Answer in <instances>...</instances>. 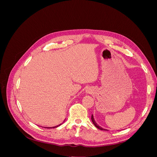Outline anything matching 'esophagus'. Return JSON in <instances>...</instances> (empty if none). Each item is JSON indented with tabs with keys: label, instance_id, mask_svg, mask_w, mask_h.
<instances>
[{
	"label": "esophagus",
	"instance_id": "esophagus-1",
	"mask_svg": "<svg viewBox=\"0 0 157 157\" xmlns=\"http://www.w3.org/2000/svg\"><path fill=\"white\" fill-rule=\"evenodd\" d=\"M86 92H87V93H89V94L92 93V90H89V89H88V90H86Z\"/></svg>",
	"mask_w": 157,
	"mask_h": 157
}]
</instances>
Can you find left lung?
Segmentation results:
<instances>
[{
	"instance_id": "1",
	"label": "left lung",
	"mask_w": 157,
	"mask_h": 157,
	"mask_svg": "<svg viewBox=\"0 0 157 157\" xmlns=\"http://www.w3.org/2000/svg\"><path fill=\"white\" fill-rule=\"evenodd\" d=\"M91 119H92V122H93V124L95 125V126H96L97 128H98V129L101 130H106V129H103V128H101V126H99L98 124H97V123L96 122V121H95V120H94V116H93V115H92Z\"/></svg>"
}]
</instances>
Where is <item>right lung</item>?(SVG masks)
Returning a JSON list of instances; mask_svg holds the SVG:
<instances>
[{
    "instance_id": "add662e5",
    "label": "right lung",
    "mask_w": 157,
    "mask_h": 157,
    "mask_svg": "<svg viewBox=\"0 0 157 157\" xmlns=\"http://www.w3.org/2000/svg\"><path fill=\"white\" fill-rule=\"evenodd\" d=\"M65 122V121H63V122ZM61 124H59V125H58V126H54V127H52V128H51V127H48V128H57V127H58L59 126H60Z\"/></svg>"
}]
</instances>
